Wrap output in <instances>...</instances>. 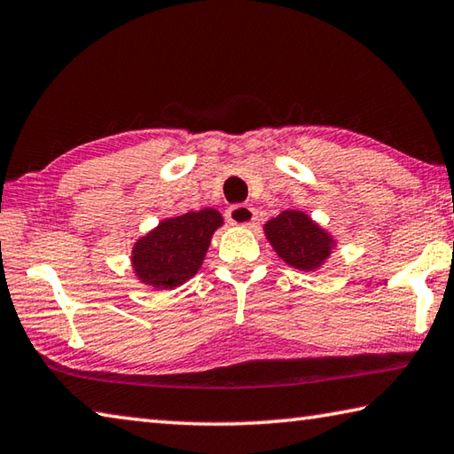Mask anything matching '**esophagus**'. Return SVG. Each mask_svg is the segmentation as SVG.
<instances>
[{"label":"esophagus","instance_id":"34e87169","mask_svg":"<svg viewBox=\"0 0 454 454\" xmlns=\"http://www.w3.org/2000/svg\"><path fill=\"white\" fill-rule=\"evenodd\" d=\"M257 219V211L251 205H233L227 209V221L231 225H251Z\"/></svg>","mask_w":454,"mask_h":454}]
</instances>
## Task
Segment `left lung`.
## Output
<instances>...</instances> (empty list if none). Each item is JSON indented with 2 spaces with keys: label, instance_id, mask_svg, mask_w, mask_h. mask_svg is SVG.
<instances>
[{
  "label": "left lung",
  "instance_id": "left-lung-1",
  "mask_svg": "<svg viewBox=\"0 0 454 454\" xmlns=\"http://www.w3.org/2000/svg\"><path fill=\"white\" fill-rule=\"evenodd\" d=\"M265 235L285 263L315 271L331 255L335 241L309 215L301 211H283L265 223Z\"/></svg>",
  "mask_w": 454,
  "mask_h": 454
}]
</instances>
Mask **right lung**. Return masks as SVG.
<instances>
[{
	"label": "right lung",
	"instance_id": "add662e5",
	"mask_svg": "<svg viewBox=\"0 0 454 454\" xmlns=\"http://www.w3.org/2000/svg\"><path fill=\"white\" fill-rule=\"evenodd\" d=\"M223 217L215 209L191 211L159 223L135 243L131 263L139 281L153 289H175L201 267Z\"/></svg>",
	"mask_w": 454,
	"mask_h": 454
}]
</instances>
